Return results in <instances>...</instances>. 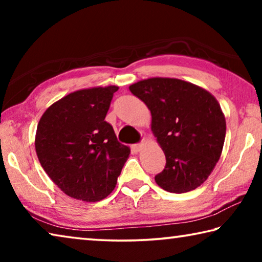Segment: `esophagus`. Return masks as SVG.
<instances>
[{"label":"esophagus","mask_w":262,"mask_h":262,"mask_svg":"<svg viewBox=\"0 0 262 262\" xmlns=\"http://www.w3.org/2000/svg\"><path fill=\"white\" fill-rule=\"evenodd\" d=\"M130 148H132V150L134 152H139L140 150H141V148H142V144L141 143H135V144H133Z\"/></svg>","instance_id":"esophagus-1"}]
</instances>
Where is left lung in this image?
<instances>
[{"instance_id": "left-lung-1", "label": "left lung", "mask_w": 262, "mask_h": 262, "mask_svg": "<svg viewBox=\"0 0 262 262\" xmlns=\"http://www.w3.org/2000/svg\"><path fill=\"white\" fill-rule=\"evenodd\" d=\"M151 112V130L165 154L159 187L186 193L205 183L221 157L225 118L205 89L178 78L154 77L129 86Z\"/></svg>"}]
</instances>
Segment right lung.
Segmentation results:
<instances>
[{"instance_id":"1","label":"right lung","mask_w":262,"mask_h":262,"mask_svg":"<svg viewBox=\"0 0 262 262\" xmlns=\"http://www.w3.org/2000/svg\"><path fill=\"white\" fill-rule=\"evenodd\" d=\"M118 86L72 92L40 118L35 151L48 177L70 198L86 202L105 199L130 154L105 121Z\"/></svg>"}]
</instances>
